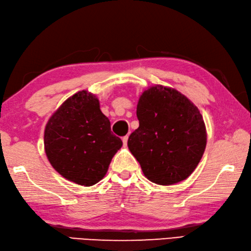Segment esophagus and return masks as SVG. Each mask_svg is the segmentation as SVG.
Instances as JSON below:
<instances>
[{"mask_svg": "<svg viewBox=\"0 0 251 251\" xmlns=\"http://www.w3.org/2000/svg\"><path fill=\"white\" fill-rule=\"evenodd\" d=\"M122 140H123V144H124V146H127V140H128V136H124V137L122 138Z\"/></svg>", "mask_w": 251, "mask_h": 251, "instance_id": "34e87169", "label": "esophagus"}]
</instances>
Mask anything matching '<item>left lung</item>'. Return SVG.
<instances>
[{"label":"left lung","mask_w":251,"mask_h":251,"mask_svg":"<svg viewBox=\"0 0 251 251\" xmlns=\"http://www.w3.org/2000/svg\"><path fill=\"white\" fill-rule=\"evenodd\" d=\"M136 113L139 127L127 145L144 175L161 185L186 179L206 146V129L198 107L177 91L156 85L141 95Z\"/></svg>","instance_id":"1"}]
</instances>
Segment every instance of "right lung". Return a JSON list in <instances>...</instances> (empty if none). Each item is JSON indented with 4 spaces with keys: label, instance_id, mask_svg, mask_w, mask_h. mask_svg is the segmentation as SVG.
<instances>
[{
    "label": "right lung",
    "instance_id": "1",
    "mask_svg": "<svg viewBox=\"0 0 251 251\" xmlns=\"http://www.w3.org/2000/svg\"><path fill=\"white\" fill-rule=\"evenodd\" d=\"M45 151L54 170L76 184L90 186L103 179L122 140L86 91L69 98L50 117L45 129Z\"/></svg>",
    "mask_w": 251,
    "mask_h": 251
}]
</instances>
